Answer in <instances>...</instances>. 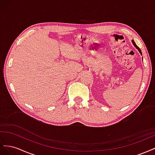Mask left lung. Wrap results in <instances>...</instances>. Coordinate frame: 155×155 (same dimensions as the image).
Returning a JSON list of instances; mask_svg holds the SVG:
<instances>
[{"mask_svg": "<svg viewBox=\"0 0 155 155\" xmlns=\"http://www.w3.org/2000/svg\"><path fill=\"white\" fill-rule=\"evenodd\" d=\"M132 43H133V44L134 45V46H135V47H136V48H137V49L138 50V51H140V54H141V55H142V51H141V50H140V48L138 47V46H137V45H136V43H134V41L133 40H132Z\"/></svg>", "mask_w": 155, "mask_h": 155, "instance_id": "8db88e82", "label": "left lung"}]
</instances>
